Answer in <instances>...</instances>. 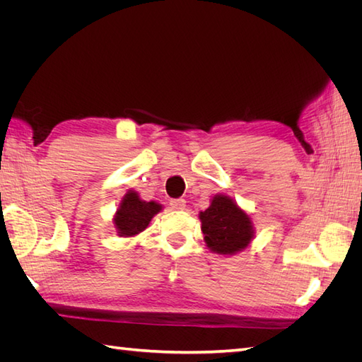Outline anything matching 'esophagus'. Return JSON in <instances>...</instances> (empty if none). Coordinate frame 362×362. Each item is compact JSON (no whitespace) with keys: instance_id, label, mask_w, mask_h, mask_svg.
Segmentation results:
<instances>
[{"instance_id":"obj_1","label":"esophagus","mask_w":362,"mask_h":362,"mask_svg":"<svg viewBox=\"0 0 362 362\" xmlns=\"http://www.w3.org/2000/svg\"><path fill=\"white\" fill-rule=\"evenodd\" d=\"M170 206L173 208V210H184L185 206V199L182 198H178V199H170Z\"/></svg>"}]
</instances>
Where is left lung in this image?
<instances>
[{
    "instance_id": "obj_1",
    "label": "left lung",
    "mask_w": 362,
    "mask_h": 362,
    "mask_svg": "<svg viewBox=\"0 0 362 362\" xmlns=\"http://www.w3.org/2000/svg\"><path fill=\"white\" fill-rule=\"evenodd\" d=\"M199 218L205 243L217 254L233 255L245 249L254 237L250 217L228 196L216 194Z\"/></svg>"
}]
</instances>
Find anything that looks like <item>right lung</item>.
<instances>
[{
  "instance_id": "obj_1",
  "label": "right lung",
  "mask_w": 362,
  "mask_h": 362,
  "mask_svg": "<svg viewBox=\"0 0 362 362\" xmlns=\"http://www.w3.org/2000/svg\"><path fill=\"white\" fill-rule=\"evenodd\" d=\"M161 210V205L141 201L136 192H128L115 217V226L120 237H131L144 231L151 218Z\"/></svg>"
}]
</instances>
